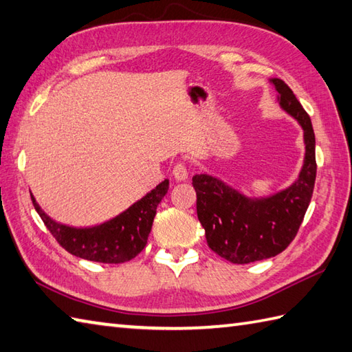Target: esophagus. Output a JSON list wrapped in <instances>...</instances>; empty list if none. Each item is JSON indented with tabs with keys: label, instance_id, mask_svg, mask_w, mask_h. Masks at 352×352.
<instances>
[{
	"label": "esophagus",
	"instance_id": "obj_1",
	"mask_svg": "<svg viewBox=\"0 0 352 352\" xmlns=\"http://www.w3.org/2000/svg\"><path fill=\"white\" fill-rule=\"evenodd\" d=\"M172 175H174L177 180H180V182L186 180V178L189 177V172H188V166H186V163H183V162L177 163L174 169H172Z\"/></svg>",
	"mask_w": 352,
	"mask_h": 352
}]
</instances>
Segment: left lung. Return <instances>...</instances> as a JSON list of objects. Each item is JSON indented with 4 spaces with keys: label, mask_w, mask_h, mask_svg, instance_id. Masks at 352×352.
<instances>
[{
    "label": "left lung",
    "mask_w": 352,
    "mask_h": 352,
    "mask_svg": "<svg viewBox=\"0 0 352 352\" xmlns=\"http://www.w3.org/2000/svg\"><path fill=\"white\" fill-rule=\"evenodd\" d=\"M272 83L281 107L301 124L305 159L300 178L276 195L250 199L216 178H192L197 192V213L210 250L231 263L245 265L275 257L294 241L311 201L316 180L315 131L311 119L294 91L280 78Z\"/></svg>",
    "instance_id": "8db88e82"
}]
</instances>
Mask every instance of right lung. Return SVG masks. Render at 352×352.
<instances>
[{
    "instance_id": "add662e5",
    "label": "right lung",
    "mask_w": 352,
    "mask_h": 352,
    "mask_svg": "<svg viewBox=\"0 0 352 352\" xmlns=\"http://www.w3.org/2000/svg\"><path fill=\"white\" fill-rule=\"evenodd\" d=\"M168 188L169 182H162L115 219L92 228H72L57 223L41 210L33 197L32 201L52 237L72 256L98 263H125L145 248L157 206L166 195Z\"/></svg>"
}]
</instances>
